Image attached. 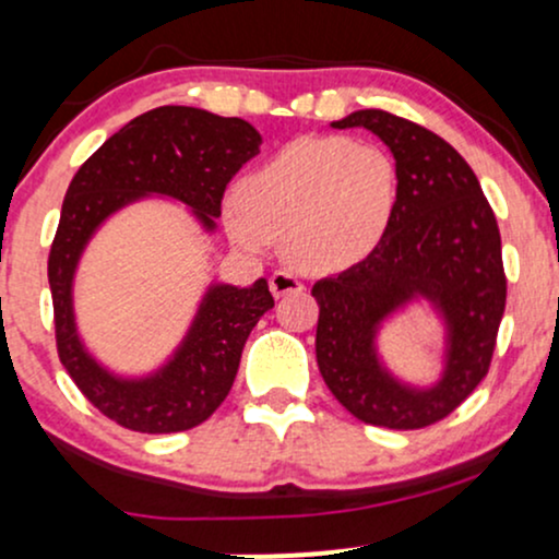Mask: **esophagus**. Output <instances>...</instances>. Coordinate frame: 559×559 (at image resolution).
I'll use <instances>...</instances> for the list:
<instances>
[{
	"label": "esophagus",
	"instance_id": "obj_1",
	"mask_svg": "<svg viewBox=\"0 0 559 559\" xmlns=\"http://www.w3.org/2000/svg\"><path fill=\"white\" fill-rule=\"evenodd\" d=\"M305 288V284L297 278L294 273L288 271H275L273 278H271V292L275 294V297H286V294H297Z\"/></svg>",
	"mask_w": 559,
	"mask_h": 559
}]
</instances>
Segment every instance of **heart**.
<instances>
[{
  "label": "heart",
  "instance_id": "b5f03b06",
  "mask_svg": "<svg viewBox=\"0 0 559 559\" xmlns=\"http://www.w3.org/2000/svg\"><path fill=\"white\" fill-rule=\"evenodd\" d=\"M396 191V165L381 146L305 136L241 178L226 215L228 234L249 252L286 236L288 260L310 271H338L378 247Z\"/></svg>",
  "mask_w": 559,
  "mask_h": 559
}]
</instances>
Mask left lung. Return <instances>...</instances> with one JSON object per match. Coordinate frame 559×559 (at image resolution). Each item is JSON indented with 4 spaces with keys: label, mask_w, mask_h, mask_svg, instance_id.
I'll return each mask as SVG.
<instances>
[{
    "label": "left lung",
    "mask_w": 559,
    "mask_h": 559,
    "mask_svg": "<svg viewBox=\"0 0 559 559\" xmlns=\"http://www.w3.org/2000/svg\"><path fill=\"white\" fill-rule=\"evenodd\" d=\"M357 126L391 150L400 191L373 252L312 286L316 357L325 386L357 420L415 431L454 413L489 373L507 301L502 239L476 173L452 144L386 110L333 123ZM418 293L440 307L450 331L448 370L433 390L394 382L372 346L374 325Z\"/></svg>",
    "instance_id": "8db88e82"
}]
</instances>
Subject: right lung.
Segmentation results:
<instances>
[{"label": "right lung", "instance_id": "1", "mask_svg": "<svg viewBox=\"0 0 559 559\" xmlns=\"http://www.w3.org/2000/svg\"><path fill=\"white\" fill-rule=\"evenodd\" d=\"M260 141L241 118L197 107H157L112 133L68 186L47 267L57 355L81 394L128 431L178 433L207 420L234 386L243 344L273 307V294L265 278L249 288L213 286L176 357L157 376L123 381L99 368L75 333L73 273L83 247L105 217L144 194L189 204L202 226L213 230L223 191L258 155Z\"/></svg>", "mask_w": 559, "mask_h": 559}]
</instances>
